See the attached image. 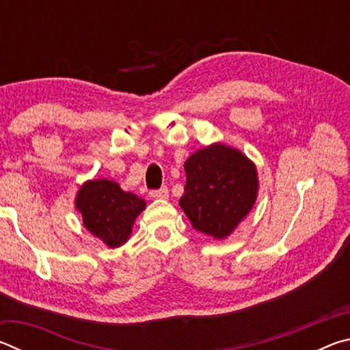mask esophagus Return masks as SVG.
<instances>
[{"label":"esophagus","instance_id":"1","mask_svg":"<svg viewBox=\"0 0 350 350\" xmlns=\"http://www.w3.org/2000/svg\"><path fill=\"white\" fill-rule=\"evenodd\" d=\"M150 196L152 199H168L170 198V191L167 187H163L161 189H152V191L150 193Z\"/></svg>","mask_w":350,"mask_h":350}]
</instances>
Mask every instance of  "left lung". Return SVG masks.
<instances>
[{"mask_svg": "<svg viewBox=\"0 0 350 350\" xmlns=\"http://www.w3.org/2000/svg\"><path fill=\"white\" fill-rule=\"evenodd\" d=\"M183 168L179 205L193 228L219 241L228 238L258 199L256 165L238 148L216 142L193 152Z\"/></svg>", "mask_w": 350, "mask_h": 350, "instance_id": "8db88e82", "label": "left lung"}]
</instances>
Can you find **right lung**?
<instances>
[{
    "label": "right lung",
    "instance_id": "right-lung-1",
    "mask_svg": "<svg viewBox=\"0 0 350 350\" xmlns=\"http://www.w3.org/2000/svg\"><path fill=\"white\" fill-rule=\"evenodd\" d=\"M75 208L88 232L106 247L116 248L129 239L135 219L146 208V202L137 194L122 189L114 180L91 179L77 191Z\"/></svg>",
    "mask_w": 350,
    "mask_h": 350
}]
</instances>
